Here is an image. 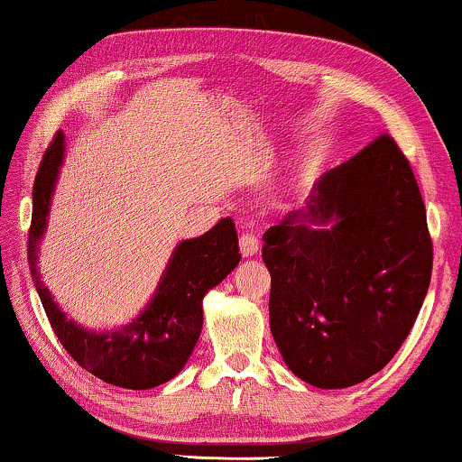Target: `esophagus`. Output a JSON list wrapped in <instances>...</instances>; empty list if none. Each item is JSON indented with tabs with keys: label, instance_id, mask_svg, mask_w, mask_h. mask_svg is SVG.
I'll list each match as a JSON object with an SVG mask.
<instances>
[{
	"label": "esophagus",
	"instance_id": "34e87169",
	"mask_svg": "<svg viewBox=\"0 0 462 462\" xmlns=\"http://www.w3.org/2000/svg\"><path fill=\"white\" fill-rule=\"evenodd\" d=\"M239 250H242L244 258H250L254 254H258V239L252 236V233H244L239 237Z\"/></svg>",
	"mask_w": 462,
	"mask_h": 462
}]
</instances>
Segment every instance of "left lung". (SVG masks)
I'll return each instance as SVG.
<instances>
[{
	"instance_id": "obj_1",
	"label": "left lung",
	"mask_w": 462,
	"mask_h": 462,
	"mask_svg": "<svg viewBox=\"0 0 462 462\" xmlns=\"http://www.w3.org/2000/svg\"><path fill=\"white\" fill-rule=\"evenodd\" d=\"M271 333L323 390L375 375L409 337L431 281L433 245L409 160L379 135L327 171L306 208L263 236Z\"/></svg>"
}]
</instances>
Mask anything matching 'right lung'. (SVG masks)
<instances>
[{
  "mask_svg": "<svg viewBox=\"0 0 462 462\" xmlns=\"http://www.w3.org/2000/svg\"><path fill=\"white\" fill-rule=\"evenodd\" d=\"M64 160V133L45 150L32 185V218L29 229V269L48 314L51 329L66 352L106 383L126 390H150L172 379L189 360L202 331V298L236 269L239 254L233 218H220L208 233L177 245L156 293L145 310L115 331L83 329L66 319L53 302L37 271L39 239L45 233L53 187Z\"/></svg>",
  "mask_w": 462,
  "mask_h": 462,
  "instance_id": "right-lung-1",
  "label": "right lung"
}]
</instances>
